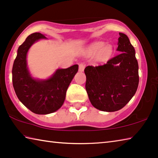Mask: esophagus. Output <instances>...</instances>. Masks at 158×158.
<instances>
[{"label": "esophagus", "instance_id": "esophagus-1", "mask_svg": "<svg viewBox=\"0 0 158 158\" xmlns=\"http://www.w3.org/2000/svg\"><path fill=\"white\" fill-rule=\"evenodd\" d=\"M85 68V65L83 63H80L79 65V72H83L84 71V69Z\"/></svg>", "mask_w": 158, "mask_h": 158}]
</instances>
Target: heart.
I'll return each mask as SVG.
<instances>
[{"instance_id":"b5f03b06","label":"heart","mask_w":158,"mask_h":158,"mask_svg":"<svg viewBox=\"0 0 158 158\" xmlns=\"http://www.w3.org/2000/svg\"><path fill=\"white\" fill-rule=\"evenodd\" d=\"M105 43L102 42H98L93 44L91 47H90L89 51V55L94 56L97 54L98 60L102 61L110 56L113 52V48L109 44L103 45Z\"/></svg>"}]
</instances>
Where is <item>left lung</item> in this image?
I'll list each match as a JSON object with an SVG mask.
<instances>
[{"label": "left lung", "instance_id": "left-lung-1", "mask_svg": "<svg viewBox=\"0 0 158 158\" xmlns=\"http://www.w3.org/2000/svg\"><path fill=\"white\" fill-rule=\"evenodd\" d=\"M120 53L103 65L87 66L85 90L90 103L100 111H118L135 95L139 85V65L135 48L126 35L119 33Z\"/></svg>", "mask_w": 158, "mask_h": 158}]
</instances>
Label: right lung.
<instances>
[{"label": "right lung", "instance_id": "add662e5", "mask_svg": "<svg viewBox=\"0 0 158 158\" xmlns=\"http://www.w3.org/2000/svg\"><path fill=\"white\" fill-rule=\"evenodd\" d=\"M42 39L47 38L40 33H33L19 47L12 67V83L16 95L26 107L35 114H49L63 105L67 90L79 65L57 69L46 79L32 77L27 66V53L35 42Z\"/></svg>", "mask_w": 158, "mask_h": 158}]
</instances>
